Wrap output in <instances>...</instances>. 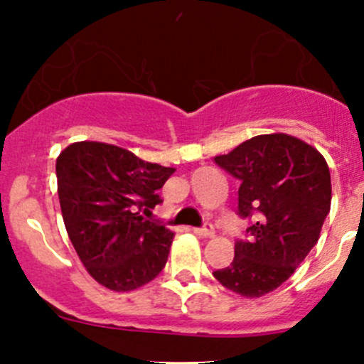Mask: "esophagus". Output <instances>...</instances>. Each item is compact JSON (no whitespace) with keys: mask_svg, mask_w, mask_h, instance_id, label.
Here are the masks:
<instances>
[{"mask_svg":"<svg viewBox=\"0 0 364 364\" xmlns=\"http://www.w3.org/2000/svg\"><path fill=\"white\" fill-rule=\"evenodd\" d=\"M193 232H196L197 236H200V237H213V236H215V229H213L211 223H205V225L200 227V229H193Z\"/></svg>","mask_w":364,"mask_h":364,"instance_id":"1","label":"esophagus"}]
</instances>
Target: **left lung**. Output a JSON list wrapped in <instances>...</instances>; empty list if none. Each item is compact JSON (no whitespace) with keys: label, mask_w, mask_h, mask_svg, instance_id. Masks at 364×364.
Listing matches in <instances>:
<instances>
[{"label":"left lung","mask_w":364,"mask_h":364,"mask_svg":"<svg viewBox=\"0 0 364 364\" xmlns=\"http://www.w3.org/2000/svg\"><path fill=\"white\" fill-rule=\"evenodd\" d=\"M241 181L237 211L257 220L248 241H236L230 266L215 278L243 297H260L291 278L321 237L331 209V174L326 159L289 134H264L227 155L215 156Z\"/></svg>","instance_id":"8db88e82"}]
</instances>
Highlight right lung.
Masks as SVG:
<instances>
[{
    "label": "right lung",
    "instance_id": "right-lung-1",
    "mask_svg": "<svg viewBox=\"0 0 364 364\" xmlns=\"http://www.w3.org/2000/svg\"><path fill=\"white\" fill-rule=\"evenodd\" d=\"M174 171L105 142H73L60 153L56 176L65 227L80 262L100 285L135 291L165 267L174 232L144 215L161 203L156 190Z\"/></svg>",
    "mask_w": 364,
    "mask_h": 364
}]
</instances>
